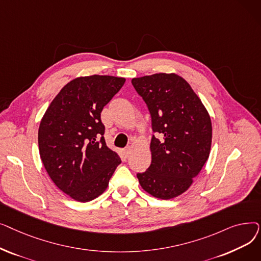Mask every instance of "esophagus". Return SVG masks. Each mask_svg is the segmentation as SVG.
Returning a JSON list of instances; mask_svg holds the SVG:
<instances>
[{"instance_id": "obj_1", "label": "esophagus", "mask_w": 261, "mask_h": 261, "mask_svg": "<svg viewBox=\"0 0 261 261\" xmlns=\"http://www.w3.org/2000/svg\"><path fill=\"white\" fill-rule=\"evenodd\" d=\"M130 152H131V148H130V147H127V148L123 149V154H125V156H126V158H127V156H129Z\"/></svg>"}]
</instances>
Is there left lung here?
I'll list each match as a JSON object with an SVG mask.
<instances>
[{"label": "left lung", "mask_w": 261, "mask_h": 261, "mask_svg": "<svg viewBox=\"0 0 261 261\" xmlns=\"http://www.w3.org/2000/svg\"><path fill=\"white\" fill-rule=\"evenodd\" d=\"M132 85L151 115V165L138 173L145 191L168 200L190 187L212 147V121L198 95L176 74L159 73L133 78Z\"/></svg>", "instance_id": "obj_1"}]
</instances>
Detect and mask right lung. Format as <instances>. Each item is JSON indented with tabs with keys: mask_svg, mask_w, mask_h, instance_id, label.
<instances>
[{
	"mask_svg": "<svg viewBox=\"0 0 261 261\" xmlns=\"http://www.w3.org/2000/svg\"><path fill=\"white\" fill-rule=\"evenodd\" d=\"M125 81L107 75L75 78L41 119L38 144L44 168L55 185L76 201L100 196L121 163L106 144L100 113Z\"/></svg>",
	"mask_w": 261,
	"mask_h": 261,
	"instance_id": "1",
	"label": "right lung"
}]
</instances>
